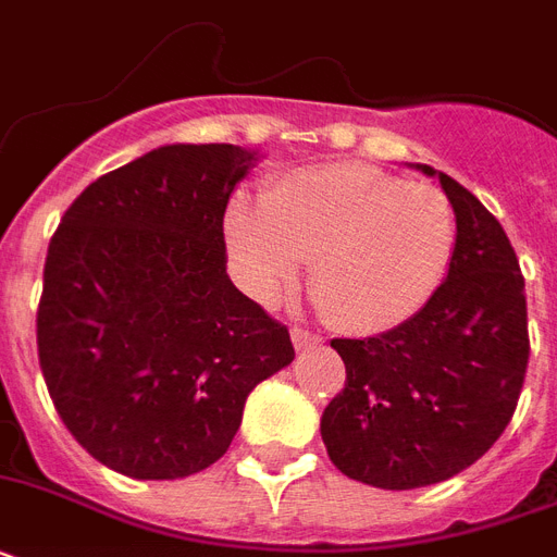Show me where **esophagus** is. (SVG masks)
<instances>
[{
  "mask_svg": "<svg viewBox=\"0 0 557 557\" xmlns=\"http://www.w3.org/2000/svg\"><path fill=\"white\" fill-rule=\"evenodd\" d=\"M292 344H295L297 352H304V349L309 347H318L321 338H314L312 332H306V330H292Z\"/></svg>",
  "mask_w": 557,
  "mask_h": 557,
  "instance_id": "34e87169",
  "label": "esophagus"
}]
</instances>
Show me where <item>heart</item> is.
I'll return each instance as SVG.
<instances>
[{"instance_id":"obj_1","label":"heart","mask_w":557,"mask_h":557,"mask_svg":"<svg viewBox=\"0 0 557 557\" xmlns=\"http://www.w3.org/2000/svg\"><path fill=\"white\" fill-rule=\"evenodd\" d=\"M231 274L262 306L280 304L309 262V292L341 332L375 335L410 321L448 274L457 213L445 193L370 164L292 170L265 199L227 201Z\"/></svg>"}]
</instances>
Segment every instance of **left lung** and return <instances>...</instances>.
<instances>
[{
	"instance_id": "left-lung-1",
	"label": "left lung",
	"mask_w": 557,
	"mask_h": 557,
	"mask_svg": "<svg viewBox=\"0 0 557 557\" xmlns=\"http://www.w3.org/2000/svg\"><path fill=\"white\" fill-rule=\"evenodd\" d=\"M457 213L436 295L375 338H335L344 393L321 416L326 454L358 483L407 492L466 471L500 440L529 364L527 295L509 236L474 193L433 170Z\"/></svg>"
}]
</instances>
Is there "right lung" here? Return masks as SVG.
Wrapping results in <instances>:
<instances>
[{"mask_svg":"<svg viewBox=\"0 0 557 557\" xmlns=\"http://www.w3.org/2000/svg\"><path fill=\"white\" fill-rule=\"evenodd\" d=\"M260 159L164 144L91 182L48 245L39 367L65 428L117 474L213 466L248 393L295 361L286 326L225 271V208Z\"/></svg>","mask_w":557,"mask_h":557,"instance_id":"right-lung-1","label":"right lung"}]
</instances>
